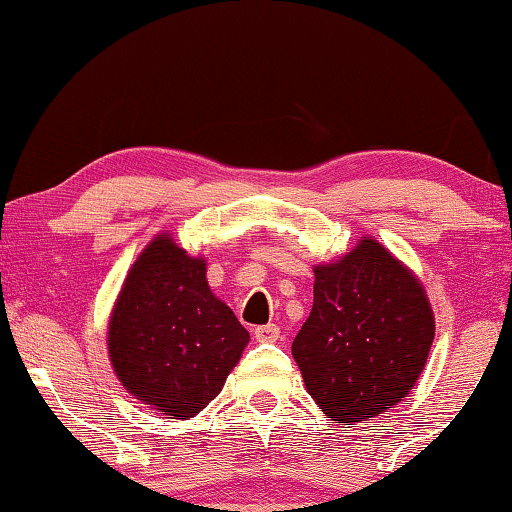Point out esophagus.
Returning <instances> with one entry per match:
<instances>
[{
  "mask_svg": "<svg viewBox=\"0 0 512 512\" xmlns=\"http://www.w3.org/2000/svg\"><path fill=\"white\" fill-rule=\"evenodd\" d=\"M255 339L259 343H275L277 339H280V327H277V325L255 327Z\"/></svg>",
  "mask_w": 512,
  "mask_h": 512,
  "instance_id": "34e87169",
  "label": "esophagus"
}]
</instances>
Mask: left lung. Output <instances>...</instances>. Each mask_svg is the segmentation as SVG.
<instances>
[{
  "mask_svg": "<svg viewBox=\"0 0 512 512\" xmlns=\"http://www.w3.org/2000/svg\"><path fill=\"white\" fill-rule=\"evenodd\" d=\"M314 275V307L291 345L307 393L339 424L377 418L427 366L436 336L427 291L372 237Z\"/></svg>",
  "mask_w": 512,
  "mask_h": 512,
  "instance_id": "1",
  "label": "left lung"
}]
</instances>
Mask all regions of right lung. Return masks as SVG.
<instances>
[{
  "label": "right lung",
  "mask_w": 512,
  "mask_h": 512,
  "mask_svg": "<svg viewBox=\"0 0 512 512\" xmlns=\"http://www.w3.org/2000/svg\"><path fill=\"white\" fill-rule=\"evenodd\" d=\"M250 341L207 284L205 257L187 255L171 232L142 250L112 305L108 357L135 400L187 420L221 393Z\"/></svg>",
  "instance_id": "obj_1"
}]
</instances>
